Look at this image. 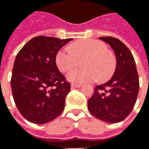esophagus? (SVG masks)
Segmentation results:
<instances>
[{
    "mask_svg": "<svg viewBox=\"0 0 149 149\" xmlns=\"http://www.w3.org/2000/svg\"><path fill=\"white\" fill-rule=\"evenodd\" d=\"M71 87L72 88H80V87H81V84H74V83H72V84H71Z\"/></svg>",
    "mask_w": 149,
    "mask_h": 149,
    "instance_id": "34e87169",
    "label": "esophagus"
}]
</instances>
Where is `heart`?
<instances>
[{
	"mask_svg": "<svg viewBox=\"0 0 149 149\" xmlns=\"http://www.w3.org/2000/svg\"><path fill=\"white\" fill-rule=\"evenodd\" d=\"M84 69H74L67 74V79L74 84L109 80L116 70L115 56L107 49L104 42L93 39L78 40L64 47L56 55V64L61 72H67L76 66L78 59H82Z\"/></svg>",
	"mask_w": 149,
	"mask_h": 149,
	"instance_id": "1",
	"label": "heart"
}]
</instances>
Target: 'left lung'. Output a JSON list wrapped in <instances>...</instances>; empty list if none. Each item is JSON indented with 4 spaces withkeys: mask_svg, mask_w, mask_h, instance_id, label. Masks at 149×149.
I'll list each match as a JSON object with an SVG mask.
<instances>
[{
    "mask_svg": "<svg viewBox=\"0 0 149 149\" xmlns=\"http://www.w3.org/2000/svg\"><path fill=\"white\" fill-rule=\"evenodd\" d=\"M100 39L113 49L116 70L110 80L95 86L88 100V109L99 120L115 124L124 120L133 109L139 91V79L134 56L126 45L110 36Z\"/></svg>",
    "mask_w": 149,
    "mask_h": 149,
    "instance_id": "8db88e82",
    "label": "left lung"
}]
</instances>
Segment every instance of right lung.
<instances>
[{"mask_svg": "<svg viewBox=\"0 0 149 149\" xmlns=\"http://www.w3.org/2000/svg\"><path fill=\"white\" fill-rule=\"evenodd\" d=\"M71 40L36 36L17 54L11 91L16 107L28 121L46 124L64 111L71 85L57 68L56 55Z\"/></svg>", "mask_w": 149, "mask_h": 149, "instance_id": "obj_1", "label": "right lung"}]
</instances>
